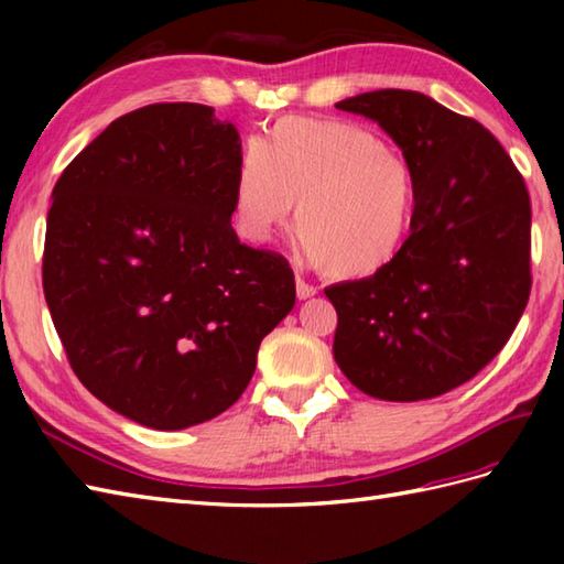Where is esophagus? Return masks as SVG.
I'll return each mask as SVG.
<instances>
[{
	"mask_svg": "<svg viewBox=\"0 0 564 564\" xmlns=\"http://www.w3.org/2000/svg\"><path fill=\"white\" fill-rule=\"evenodd\" d=\"M317 293V289L315 285H310V283H305L303 279H295V295L301 297V301H307V297H313Z\"/></svg>",
	"mask_w": 564,
	"mask_h": 564,
	"instance_id": "1",
	"label": "esophagus"
}]
</instances>
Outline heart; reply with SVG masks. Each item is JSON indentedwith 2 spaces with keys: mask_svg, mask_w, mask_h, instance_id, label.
I'll use <instances>...</instances> for the list:
<instances>
[{
  "mask_svg": "<svg viewBox=\"0 0 564 564\" xmlns=\"http://www.w3.org/2000/svg\"><path fill=\"white\" fill-rule=\"evenodd\" d=\"M301 249L332 279L386 271L410 242L419 210L414 164L373 130L337 118L289 116L237 162L230 218L261 245L289 223Z\"/></svg>",
  "mask_w": 564,
  "mask_h": 564,
  "instance_id": "obj_1",
  "label": "heart"
}]
</instances>
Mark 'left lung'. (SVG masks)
<instances>
[{
  "label": "left lung",
  "instance_id": "8db88e82",
  "mask_svg": "<svg viewBox=\"0 0 564 564\" xmlns=\"http://www.w3.org/2000/svg\"><path fill=\"white\" fill-rule=\"evenodd\" d=\"M337 109L373 118L398 142L416 170L419 210L386 271L325 289L334 358L370 398H438L505 349L529 303V188L482 123L426 94L378 89Z\"/></svg>",
  "mask_w": 564,
  "mask_h": 564
}]
</instances>
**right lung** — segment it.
<instances>
[{
	"label": "right lung",
	"mask_w": 564,
	"mask_h": 564,
	"mask_svg": "<svg viewBox=\"0 0 564 564\" xmlns=\"http://www.w3.org/2000/svg\"><path fill=\"white\" fill-rule=\"evenodd\" d=\"M242 142L203 104H150L91 140L53 188L43 293L94 398L176 431L223 414L295 305L285 257L239 245Z\"/></svg>",
	"instance_id": "right-lung-1"
}]
</instances>
